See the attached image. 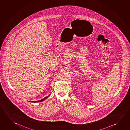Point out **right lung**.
Segmentation results:
<instances>
[{
  "mask_svg": "<svg viewBox=\"0 0 130 130\" xmlns=\"http://www.w3.org/2000/svg\"><path fill=\"white\" fill-rule=\"evenodd\" d=\"M50 95H48V96H47V97H46L45 98H44V99H42V100H38V101H29V102H34V103H36V102H42V101H44V100H45V99H46L47 98H48V96H50Z\"/></svg>",
  "mask_w": 130,
  "mask_h": 130,
  "instance_id": "obj_1",
  "label": "right lung"
}]
</instances>
